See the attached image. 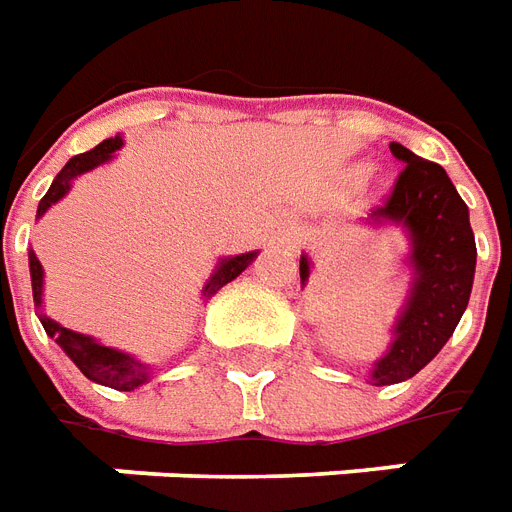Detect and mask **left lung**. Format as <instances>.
I'll use <instances>...</instances> for the list:
<instances>
[{"label": "left lung", "mask_w": 512, "mask_h": 512, "mask_svg": "<svg viewBox=\"0 0 512 512\" xmlns=\"http://www.w3.org/2000/svg\"><path fill=\"white\" fill-rule=\"evenodd\" d=\"M403 163L395 185L373 217L403 222L411 233L416 271L411 300L395 327V343L373 368V384L386 386L416 376L462 319L475 276V236L470 212L443 166L392 144ZM300 282H308V257H300Z\"/></svg>", "instance_id": "8db88e82"}]
</instances>
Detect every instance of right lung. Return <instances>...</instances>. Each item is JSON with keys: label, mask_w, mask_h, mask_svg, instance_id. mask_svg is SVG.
<instances>
[{"label": "right lung", "mask_w": 512, "mask_h": 512, "mask_svg": "<svg viewBox=\"0 0 512 512\" xmlns=\"http://www.w3.org/2000/svg\"><path fill=\"white\" fill-rule=\"evenodd\" d=\"M120 144H123L120 136H115V139H104V142L96 144L93 150L80 152V155L69 158V163H66L64 169L58 171V177L53 179V185H50V190L45 193V198L39 201L37 217H42V214L48 212L58 198H64L66 190H69V185H72V179L77 177V174L91 171L93 166L109 161V158H112V152L120 150ZM255 255L257 252H247V255H236V257H228V260H222L220 268H217L212 279L206 282L204 298H212L214 292L220 290V287L233 282V279H236V276H239V273L244 271L252 260H255ZM29 268H31V290H34V303L39 306V303H42V265H39L34 252H29ZM39 322H42V327H45V333H48L50 338H56L58 346L72 357L74 365L83 370V376H88L91 381H96V384L112 386V389H117V392H131V389L142 386L144 381L150 378V368H147L144 362L123 354V351L101 346V343H96L93 338H88V335L66 330V327H61L58 322H53V319L48 317H39Z\"/></svg>", "instance_id": "1"}]
</instances>
